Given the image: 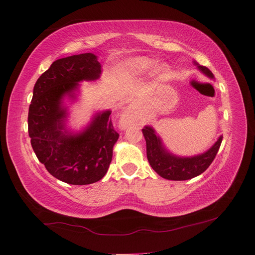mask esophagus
<instances>
[{
    "mask_svg": "<svg viewBox=\"0 0 255 255\" xmlns=\"http://www.w3.org/2000/svg\"><path fill=\"white\" fill-rule=\"evenodd\" d=\"M139 119V112H138V103L131 102L126 110L122 114L121 119H119V126L122 128H126L129 125L136 123Z\"/></svg>",
    "mask_w": 255,
    "mask_h": 255,
    "instance_id": "34e87169",
    "label": "esophagus"
}]
</instances>
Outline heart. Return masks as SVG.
<instances>
[{
  "mask_svg": "<svg viewBox=\"0 0 255 255\" xmlns=\"http://www.w3.org/2000/svg\"><path fill=\"white\" fill-rule=\"evenodd\" d=\"M158 61L147 57H133L125 60L119 67V75L124 79H132L150 72L156 67ZM162 72L167 71L166 66L160 68Z\"/></svg>",
  "mask_w": 255,
  "mask_h": 255,
  "instance_id": "obj_1",
  "label": "heart"
}]
</instances>
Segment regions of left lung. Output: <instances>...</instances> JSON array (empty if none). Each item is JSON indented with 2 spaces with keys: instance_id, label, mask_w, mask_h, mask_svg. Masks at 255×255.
I'll return each instance as SVG.
<instances>
[{
  "instance_id": "left-lung-1",
  "label": "left lung",
  "mask_w": 255,
  "mask_h": 255,
  "mask_svg": "<svg viewBox=\"0 0 255 255\" xmlns=\"http://www.w3.org/2000/svg\"><path fill=\"white\" fill-rule=\"evenodd\" d=\"M194 64L206 77L211 80L215 79L208 68L200 66L196 61H194ZM142 133L147 144V158L151 167L161 177L171 181H186L202 174L214 161L223 141V136H220L205 152L192 156H181L172 153L165 148L153 127L144 126Z\"/></svg>"
}]
</instances>
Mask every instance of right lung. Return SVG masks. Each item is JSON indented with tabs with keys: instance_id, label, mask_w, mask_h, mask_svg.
I'll return each mask as SVG.
<instances>
[{
	"instance_id": "obj_1",
	"label": "right lung",
	"mask_w": 255,
	"mask_h": 255,
	"mask_svg": "<svg viewBox=\"0 0 255 255\" xmlns=\"http://www.w3.org/2000/svg\"><path fill=\"white\" fill-rule=\"evenodd\" d=\"M102 66L94 53L58 59L34 86L28 112V133L38 160L52 176L72 185L102 180L110 167L114 144L111 111L95 113L80 131L68 127L69 107L78 101L80 82L96 81Z\"/></svg>"
}]
</instances>
